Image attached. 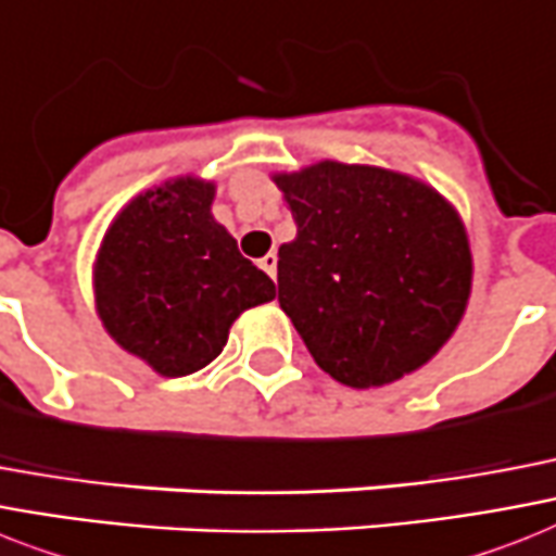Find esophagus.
I'll return each instance as SVG.
<instances>
[{"label":"esophagus","instance_id":"obj_1","mask_svg":"<svg viewBox=\"0 0 556 556\" xmlns=\"http://www.w3.org/2000/svg\"><path fill=\"white\" fill-rule=\"evenodd\" d=\"M260 268H263L270 279L277 277V254H265L263 260H260Z\"/></svg>","mask_w":556,"mask_h":556}]
</instances>
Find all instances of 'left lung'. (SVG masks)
<instances>
[{"label": "left lung", "mask_w": 556, "mask_h": 556, "mask_svg": "<svg viewBox=\"0 0 556 556\" xmlns=\"http://www.w3.org/2000/svg\"><path fill=\"white\" fill-rule=\"evenodd\" d=\"M296 237L279 248V308L325 374L351 388L417 371L471 293L457 211L428 185L371 165L277 174Z\"/></svg>", "instance_id": "left-lung-1"}]
</instances>
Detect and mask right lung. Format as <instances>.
I'll use <instances>...</instances> for the list:
<instances>
[{
  "label": "right lung",
  "mask_w": 556,
  "mask_h": 556,
  "mask_svg": "<svg viewBox=\"0 0 556 556\" xmlns=\"http://www.w3.org/2000/svg\"><path fill=\"white\" fill-rule=\"evenodd\" d=\"M214 185L174 179L130 202L99 248L93 286L108 333L162 377L205 368L245 308L277 296L211 216Z\"/></svg>",
  "instance_id": "add662e5"
}]
</instances>
